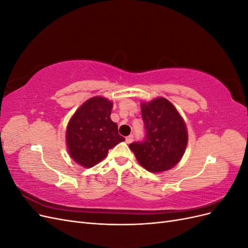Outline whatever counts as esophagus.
<instances>
[{"label":"esophagus","instance_id":"obj_1","mask_svg":"<svg viewBox=\"0 0 248 248\" xmlns=\"http://www.w3.org/2000/svg\"><path fill=\"white\" fill-rule=\"evenodd\" d=\"M132 140H133V136H128V137H126V139H125V141L127 142V144H131Z\"/></svg>","mask_w":248,"mask_h":248}]
</instances>
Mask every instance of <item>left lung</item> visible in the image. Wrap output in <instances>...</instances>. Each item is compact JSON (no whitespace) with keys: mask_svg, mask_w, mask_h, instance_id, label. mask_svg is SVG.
I'll use <instances>...</instances> for the list:
<instances>
[{"mask_svg":"<svg viewBox=\"0 0 248 248\" xmlns=\"http://www.w3.org/2000/svg\"><path fill=\"white\" fill-rule=\"evenodd\" d=\"M146 140L132 142L131 151L140 166L151 172L174 168L181 160L188 142V132L174 104L163 97L140 103Z\"/></svg>","mask_w":248,"mask_h":248,"instance_id":"1","label":"left lung"}]
</instances>
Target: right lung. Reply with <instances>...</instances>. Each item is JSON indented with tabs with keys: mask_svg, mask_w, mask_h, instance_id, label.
I'll return each instance as SVG.
<instances>
[{
	"mask_svg": "<svg viewBox=\"0 0 248 248\" xmlns=\"http://www.w3.org/2000/svg\"><path fill=\"white\" fill-rule=\"evenodd\" d=\"M112 102L102 96L88 99L74 112L66 128V145L71 158L92 168L106 158L108 150L125 139L110 119Z\"/></svg>",
	"mask_w": 248,
	"mask_h": 248,
	"instance_id": "right-lung-1",
	"label": "right lung"
}]
</instances>
